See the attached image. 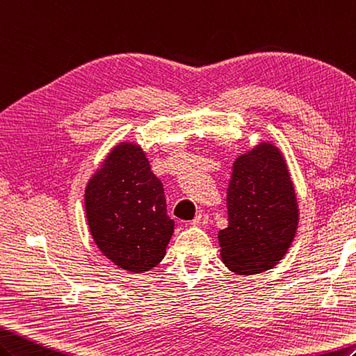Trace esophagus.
<instances>
[{
  "label": "esophagus",
  "mask_w": 356,
  "mask_h": 356,
  "mask_svg": "<svg viewBox=\"0 0 356 356\" xmlns=\"http://www.w3.org/2000/svg\"><path fill=\"white\" fill-rule=\"evenodd\" d=\"M209 222V215H205V213H198V215L195 216V219L192 220V225H196V227H205Z\"/></svg>",
  "instance_id": "obj_1"
}]
</instances>
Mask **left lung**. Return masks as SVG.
Returning a JSON list of instances; mask_svg holds the SVG:
<instances>
[{
	"instance_id": "8db88e82",
	"label": "left lung",
	"mask_w": 356,
	"mask_h": 356,
	"mask_svg": "<svg viewBox=\"0 0 356 356\" xmlns=\"http://www.w3.org/2000/svg\"><path fill=\"white\" fill-rule=\"evenodd\" d=\"M227 209L228 227L218 239L228 270L251 275L277 265L298 225L296 188L277 146L264 141L236 158Z\"/></svg>"
}]
</instances>
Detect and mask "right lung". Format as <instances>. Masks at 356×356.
<instances>
[{
    "label": "right lung",
    "instance_id": "right-lung-1",
    "mask_svg": "<svg viewBox=\"0 0 356 356\" xmlns=\"http://www.w3.org/2000/svg\"><path fill=\"white\" fill-rule=\"evenodd\" d=\"M90 233L114 265L152 270L165 256L175 222L168 216L161 181L136 143H118L85 188Z\"/></svg>",
    "mask_w": 356,
    "mask_h": 356
}]
</instances>
